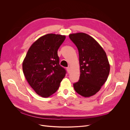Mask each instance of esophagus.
<instances>
[{
	"label": "esophagus",
	"mask_w": 130,
	"mask_h": 130,
	"mask_svg": "<svg viewBox=\"0 0 130 130\" xmlns=\"http://www.w3.org/2000/svg\"><path fill=\"white\" fill-rule=\"evenodd\" d=\"M66 70H67V72L69 73H70V67H67L66 68Z\"/></svg>",
	"instance_id": "1"
}]
</instances>
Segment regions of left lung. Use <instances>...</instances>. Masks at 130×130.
I'll use <instances>...</instances> for the list:
<instances>
[{
  "mask_svg": "<svg viewBox=\"0 0 130 130\" xmlns=\"http://www.w3.org/2000/svg\"><path fill=\"white\" fill-rule=\"evenodd\" d=\"M69 37L77 48L80 68L79 79L73 84L74 90L85 98L98 92L106 81L110 66L106 54L97 41L83 32Z\"/></svg>",
  "mask_w": 130,
  "mask_h": 130,
  "instance_id": "8db88e82",
  "label": "left lung"
}]
</instances>
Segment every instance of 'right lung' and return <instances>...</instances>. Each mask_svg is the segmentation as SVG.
Returning <instances> with one entry per match:
<instances>
[{
	"label": "right lung",
	"mask_w": 130,
	"mask_h": 130,
	"mask_svg": "<svg viewBox=\"0 0 130 130\" xmlns=\"http://www.w3.org/2000/svg\"><path fill=\"white\" fill-rule=\"evenodd\" d=\"M66 36L46 34L34 42L23 62V71L28 83L43 98L55 93L65 76L66 71L59 64L57 51Z\"/></svg>",
	"instance_id": "right-lung-1"
}]
</instances>
